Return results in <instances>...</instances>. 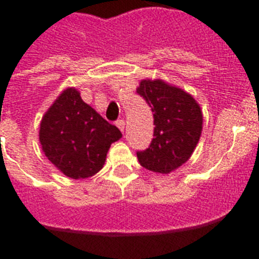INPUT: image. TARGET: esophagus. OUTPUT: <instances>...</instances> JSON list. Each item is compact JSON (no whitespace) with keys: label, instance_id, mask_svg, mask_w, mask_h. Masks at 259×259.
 I'll use <instances>...</instances> for the list:
<instances>
[{"label":"esophagus","instance_id":"34e87169","mask_svg":"<svg viewBox=\"0 0 259 259\" xmlns=\"http://www.w3.org/2000/svg\"><path fill=\"white\" fill-rule=\"evenodd\" d=\"M115 125H117L118 129L123 133V130H125V121H123V119H118V121L115 122Z\"/></svg>","mask_w":259,"mask_h":259}]
</instances>
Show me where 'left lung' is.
<instances>
[{"instance_id": "left-lung-1", "label": "left lung", "mask_w": 259, "mask_h": 259, "mask_svg": "<svg viewBox=\"0 0 259 259\" xmlns=\"http://www.w3.org/2000/svg\"><path fill=\"white\" fill-rule=\"evenodd\" d=\"M137 94L153 113V140L138 150V161L157 173H170L183 165L196 148L201 134L200 106L189 94L162 80H142Z\"/></svg>"}]
</instances>
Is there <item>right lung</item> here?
<instances>
[{"label":"right lung","mask_w":259,"mask_h":259,"mask_svg":"<svg viewBox=\"0 0 259 259\" xmlns=\"http://www.w3.org/2000/svg\"><path fill=\"white\" fill-rule=\"evenodd\" d=\"M38 136L47 158L66 176L80 180L102 169L110 145L122 133L76 90L67 89L42 117Z\"/></svg>","instance_id":"right-lung-1"}]
</instances>
